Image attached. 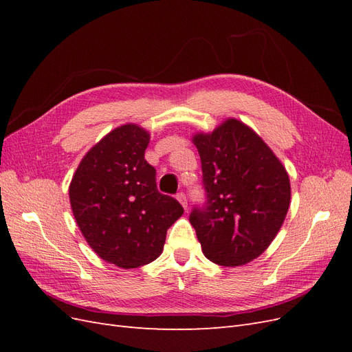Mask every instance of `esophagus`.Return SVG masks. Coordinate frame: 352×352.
I'll list each match as a JSON object with an SVG mask.
<instances>
[{
  "mask_svg": "<svg viewBox=\"0 0 352 352\" xmlns=\"http://www.w3.org/2000/svg\"><path fill=\"white\" fill-rule=\"evenodd\" d=\"M176 198H177V201L180 202V204L184 206V208L188 207V199H186V194L185 192H182V190H180V192L176 194Z\"/></svg>",
  "mask_w": 352,
  "mask_h": 352,
  "instance_id": "esophagus-1",
  "label": "esophagus"
}]
</instances>
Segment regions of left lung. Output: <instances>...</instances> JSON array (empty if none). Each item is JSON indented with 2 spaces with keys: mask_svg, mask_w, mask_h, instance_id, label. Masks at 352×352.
<instances>
[{
  "mask_svg": "<svg viewBox=\"0 0 352 352\" xmlns=\"http://www.w3.org/2000/svg\"><path fill=\"white\" fill-rule=\"evenodd\" d=\"M206 201L189 214L206 257L226 267L247 264L267 250L291 202L285 167L247 124L228 119L198 133Z\"/></svg>",
  "mask_w": 352,
  "mask_h": 352,
  "instance_id": "obj_1",
  "label": "left lung"
}]
</instances>
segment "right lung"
Segmentation results:
<instances>
[{
  "label": "right lung",
  "mask_w": 352,
  "mask_h": 352,
  "mask_svg": "<svg viewBox=\"0 0 352 352\" xmlns=\"http://www.w3.org/2000/svg\"><path fill=\"white\" fill-rule=\"evenodd\" d=\"M150 133L124 124L83 157L69 188L73 216L100 257L135 269L163 251L167 229L184 214L173 197L158 192L155 168L146 163Z\"/></svg>",
  "instance_id": "1"
}]
</instances>
